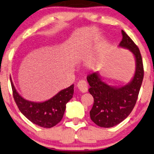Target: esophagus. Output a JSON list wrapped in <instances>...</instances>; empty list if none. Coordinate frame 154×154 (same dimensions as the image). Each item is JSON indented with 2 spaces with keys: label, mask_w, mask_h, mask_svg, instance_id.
Listing matches in <instances>:
<instances>
[{
  "label": "esophagus",
  "mask_w": 154,
  "mask_h": 154,
  "mask_svg": "<svg viewBox=\"0 0 154 154\" xmlns=\"http://www.w3.org/2000/svg\"><path fill=\"white\" fill-rule=\"evenodd\" d=\"M77 87L82 93L87 92L88 90V85L87 83L85 80H80L77 82Z\"/></svg>",
  "instance_id": "1"
}]
</instances>
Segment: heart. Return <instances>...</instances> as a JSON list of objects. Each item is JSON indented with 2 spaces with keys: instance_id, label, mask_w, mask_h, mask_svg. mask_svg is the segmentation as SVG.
I'll use <instances>...</instances> for the list:
<instances>
[{
  "instance_id": "obj_1",
  "label": "heart",
  "mask_w": 154,
  "mask_h": 154,
  "mask_svg": "<svg viewBox=\"0 0 154 154\" xmlns=\"http://www.w3.org/2000/svg\"><path fill=\"white\" fill-rule=\"evenodd\" d=\"M89 67L91 68V69H94V68L97 67L96 62H95V61H91L90 63H89Z\"/></svg>"
}]
</instances>
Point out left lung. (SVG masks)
I'll use <instances>...</instances> for the list:
<instances>
[{
    "label": "left lung",
    "instance_id": "left-lung-1",
    "mask_svg": "<svg viewBox=\"0 0 154 154\" xmlns=\"http://www.w3.org/2000/svg\"><path fill=\"white\" fill-rule=\"evenodd\" d=\"M122 33L123 38L119 46L129 49L136 58L137 68L132 81L128 85L115 88L101 80L96 72L87 77L90 86L89 91L94 98V104L89 112L90 118L100 127L117 125L129 115L137 103L143 79V60L139 48L124 30Z\"/></svg>",
    "mask_w": 154,
    "mask_h": 154
}]
</instances>
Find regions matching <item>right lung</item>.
Wrapping results in <instances>:
<instances>
[{
	"instance_id": "obj_1",
	"label": "right lung",
	"mask_w": 154,
	"mask_h": 154,
	"mask_svg": "<svg viewBox=\"0 0 154 154\" xmlns=\"http://www.w3.org/2000/svg\"><path fill=\"white\" fill-rule=\"evenodd\" d=\"M11 79L13 96L20 112L31 122L43 128H51L57 124L63 117L66 104L72 98L74 86L60 91L50 100L41 103L24 100L15 89Z\"/></svg>"
}]
</instances>
